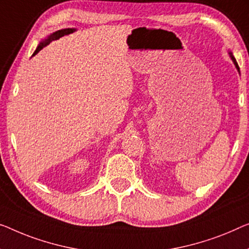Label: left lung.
I'll list each match as a JSON object with an SVG mask.
<instances>
[{
    "label": "left lung",
    "instance_id": "left-lung-1",
    "mask_svg": "<svg viewBox=\"0 0 249 249\" xmlns=\"http://www.w3.org/2000/svg\"><path fill=\"white\" fill-rule=\"evenodd\" d=\"M231 59H232V61H233V62H235V65H236V67H237V69H238V70H239V67H238V64H237V62H236V59L232 57V54H231Z\"/></svg>",
    "mask_w": 249,
    "mask_h": 249
}]
</instances>
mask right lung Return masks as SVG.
Returning <instances> with one entry per match:
<instances>
[{"label":"right lung","instance_id":"1","mask_svg":"<svg viewBox=\"0 0 249 249\" xmlns=\"http://www.w3.org/2000/svg\"><path fill=\"white\" fill-rule=\"evenodd\" d=\"M71 32H73V29H64V30H59V31H57V32H54V33H53V35H51L49 38H48L46 41H43V42H41L38 46V48H36V50L35 51V53H33V54L32 55H35V54H36L39 53L40 50H42L44 47L47 46V44H49L51 41H53V40H55V39H59V38H61V36H64L65 35H69V33H71Z\"/></svg>","mask_w":249,"mask_h":249}]
</instances>
